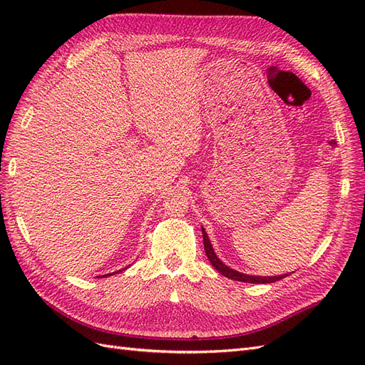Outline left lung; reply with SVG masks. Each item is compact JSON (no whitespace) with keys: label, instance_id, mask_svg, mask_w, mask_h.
<instances>
[{"label":"left lung","instance_id":"1","mask_svg":"<svg viewBox=\"0 0 365 365\" xmlns=\"http://www.w3.org/2000/svg\"><path fill=\"white\" fill-rule=\"evenodd\" d=\"M202 237H204V250H205V254H207V257H208L210 263L213 264L215 269H216L217 272L225 275V277H228V279H231V280L245 282V283H274V282H279V280L284 279L286 275H289V274H283V275H274V277H262V275H259V277H257V275H248V274H242V272H239V271L231 269V268L227 267V264H225L224 262H220V260L217 259V256H216L215 251H213L212 244H210V239H208V236H207L204 228H202Z\"/></svg>","mask_w":365,"mask_h":365}]
</instances>
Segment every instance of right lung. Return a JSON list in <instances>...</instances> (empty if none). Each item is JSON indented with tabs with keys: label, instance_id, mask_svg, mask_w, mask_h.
<instances>
[{
	"label": "right lung",
	"instance_id": "obj_1",
	"mask_svg": "<svg viewBox=\"0 0 365 365\" xmlns=\"http://www.w3.org/2000/svg\"><path fill=\"white\" fill-rule=\"evenodd\" d=\"M123 269H125V268H123ZM113 274H114V272H113ZM106 275H111V274H106ZM106 275H103V277H106Z\"/></svg>",
	"mask_w": 365,
	"mask_h": 365
}]
</instances>
